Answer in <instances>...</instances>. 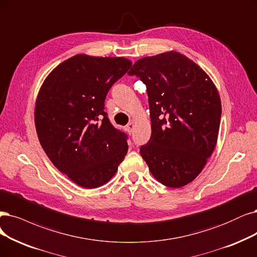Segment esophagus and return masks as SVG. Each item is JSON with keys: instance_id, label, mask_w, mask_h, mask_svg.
I'll return each instance as SVG.
<instances>
[{"instance_id": "esophagus-1", "label": "esophagus", "mask_w": 257, "mask_h": 257, "mask_svg": "<svg viewBox=\"0 0 257 257\" xmlns=\"http://www.w3.org/2000/svg\"><path fill=\"white\" fill-rule=\"evenodd\" d=\"M134 128H135V125H134V123H132V122H129L128 125L125 127V130L128 132L129 135H131L132 132H134Z\"/></svg>"}]
</instances>
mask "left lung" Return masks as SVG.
<instances>
[{
	"mask_svg": "<svg viewBox=\"0 0 257 257\" xmlns=\"http://www.w3.org/2000/svg\"><path fill=\"white\" fill-rule=\"evenodd\" d=\"M128 75L146 84L151 137L140 154L150 173L168 187L192 182L217 143L221 102L215 84L175 51L138 60Z\"/></svg>",
	"mask_w": 257,
	"mask_h": 257,
	"instance_id": "left-lung-1",
	"label": "left lung"
}]
</instances>
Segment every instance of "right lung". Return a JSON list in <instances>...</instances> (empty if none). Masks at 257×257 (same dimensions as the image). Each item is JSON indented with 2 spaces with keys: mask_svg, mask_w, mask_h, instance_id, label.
Returning a JSON list of instances; mask_svg holds the SVG:
<instances>
[{
  "mask_svg": "<svg viewBox=\"0 0 257 257\" xmlns=\"http://www.w3.org/2000/svg\"><path fill=\"white\" fill-rule=\"evenodd\" d=\"M130 68L122 57L76 55L52 71L38 94L40 144L57 169L81 187L107 183L127 154V135L103 109L109 90Z\"/></svg>",
  "mask_w": 257,
  "mask_h": 257,
  "instance_id": "1",
  "label": "right lung"
}]
</instances>
